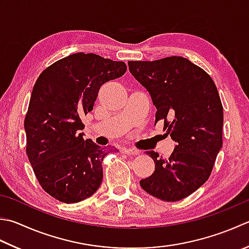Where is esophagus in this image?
Returning a JSON list of instances; mask_svg holds the SVG:
<instances>
[{
    "label": "esophagus",
    "mask_w": 249,
    "mask_h": 249,
    "mask_svg": "<svg viewBox=\"0 0 249 249\" xmlns=\"http://www.w3.org/2000/svg\"><path fill=\"white\" fill-rule=\"evenodd\" d=\"M124 153L127 154V155H138L139 154V151L134 149V148H125L124 149Z\"/></svg>",
    "instance_id": "obj_1"
}]
</instances>
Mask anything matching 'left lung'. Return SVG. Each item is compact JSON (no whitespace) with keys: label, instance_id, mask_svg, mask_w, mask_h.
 <instances>
[{"label":"left lung","instance_id":"8db88e82","mask_svg":"<svg viewBox=\"0 0 249 249\" xmlns=\"http://www.w3.org/2000/svg\"><path fill=\"white\" fill-rule=\"evenodd\" d=\"M128 68L152 98L155 123L163 120L166 135L176 142L168 159L148 151L155 169L140 186L162 201H180L207 181L222 148L223 108L217 87L202 68L179 56L128 61Z\"/></svg>","mask_w":249,"mask_h":249}]
</instances>
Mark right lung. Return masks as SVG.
Here are the masks:
<instances>
[{
  "instance_id": "add662e5",
  "label": "right lung",
  "mask_w": 249,
  "mask_h": 249,
  "mask_svg": "<svg viewBox=\"0 0 249 249\" xmlns=\"http://www.w3.org/2000/svg\"><path fill=\"white\" fill-rule=\"evenodd\" d=\"M126 69L123 61L76 53L37 77L24 119L26 151L41 187L58 201L81 202L100 187L102 160L119 150L84 140L81 119L94 108L100 86Z\"/></svg>"
}]
</instances>
